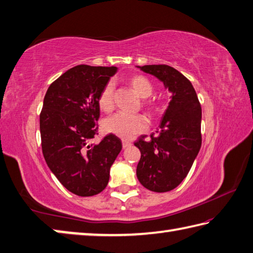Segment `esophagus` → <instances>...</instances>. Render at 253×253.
<instances>
[{
	"label": "esophagus",
	"mask_w": 253,
	"mask_h": 253,
	"mask_svg": "<svg viewBox=\"0 0 253 253\" xmlns=\"http://www.w3.org/2000/svg\"><path fill=\"white\" fill-rule=\"evenodd\" d=\"M131 145H132V143H131L130 141H128V140H123V148H124V149H126V148L130 147Z\"/></svg>",
	"instance_id": "esophagus-1"
}]
</instances>
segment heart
Here are the masks:
<instances>
[{"instance_id": "1", "label": "heart", "mask_w": 253, "mask_h": 253, "mask_svg": "<svg viewBox=\"0 0 253 253\" xmlns=\"http://www.w3.org/2000/svg\"><path fill=\"white\" fill-rule=\"evenodd\" d=\"M126 83L129 85L138 96L141 98L149 97L153 86L151 82L146 77L140 74H135L126 78ZM114 86L112 83H106L100 95L97 98V104L103 112H111L114 106L113 101ZM145 106L151 107L152 104L145 103ZM148 127V123L145 117L141 115H125V114H116V115L107 118L104 123V128L107 132H111L113 135H116L123 139H129L137 133L145 131Z\"/></svg>"}]
</instances>
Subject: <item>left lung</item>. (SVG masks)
I'll return each mask as SVG.
<instances>
[{
  "instance_id": "obj_1",
  "label": "left lung",
  "mask_w": 253,
  "mask_h": 253,
  "mask_svg": "<svg viewBox=\"0 0 253 253\" xmlns=\"http://www.w3.org/2000/svg\"><path fill=\"white\" fill-rule=\"evenodd\" d=\"M163 83L171 93L158 136L146 141L141 136L135 146L141 157L137 177L152 192H169L185 179L202 145V108L190 80L167 64L137 67Z\"/></svg>"
}]
</instances>
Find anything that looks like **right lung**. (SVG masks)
<instances>
[{
    "instance_id": "obj_1",
    "label": "right lung",
    "mask_w": 253,
    "mask_h": 253,
    "mask_svg": "<svg viewBox=\"0 0 253 253\" xmlns=\"http://www.w3.org/2000/svg\"><path fill=\"white\" fill-rule=\"evenodd\" d=\"M116 67H73L48 87L39 116L42 155L68 191L93 196L105 189L122 141L110 133L91 143L97 132V98Z\"/></svg>"
}]
</instances>
